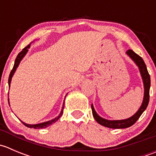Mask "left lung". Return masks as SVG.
<instances>
[{
    "instance_id": "1",
    "label": "left lung",
    "mask_w": 156,
    "mask_h": 156,
    "mask_svg": "<svg viewBox=\"0 0 156 156\" xmlns=\"http://www.w3.org/2000/svg\"><path fill=\"white\" fill-rule=\"evenodd\" d=\"M126 53L132 59H133V61L136 64V66L139 67L140 72L144 85V100H143L142 105H141V106L140 107L139 109H138V111L136 112L133 116H131V117L129 118V119H124V120L110 121L107 120V119H103V118H101L100 115H97L95 109H94V106H93V104L91 105L93 115H94V118L95 119V120L97 121L100 125L106 127H109V128H127V127L132 126V125H133V124H135V122L138 120V119L140 117V115L143 114V112L145 111L148 104H149V88H150V76H149V74L147 71V68H146L145 62H144L142 57H140L139 55H137L136 53H134L132 50H127Z\"/></svg>"
}]
</instances>
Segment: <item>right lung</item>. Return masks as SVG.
<instances>
[{
  "instance_id": "add662e5",
  "label": "right lung",
  "mask_w": 156,
  "mask_h": 156,
  "mask_svg": "<svg viewBox=\"0 0 156 156\" xmlns=\"http://www.w3.org/2000/svg\"><path fill=\"white\" fill-rule=\"evenodd\" d=\"M30 45H31V44H30L28 45L27 47H26L25 48L23 49V50H22L21 52H20V53H19L18 55H17L16 58V60H15V62H14V66H13V68H12V70H11L10 72V76H9V79H8V84H9V87H10V82H11V79H12V75H13L14 72H16V70L17 67L19 66V65H20V61L23 59V58L24 57L25 55L27 53L28 50H29V48H30ZM8 103H9V99H8ZM10 104V103H9ZM63 108H64V103H63V106H62V110H61V112L60 114L59 115L57 116V117H56L55 119H52L51 121H48V122H43V123H40V124H37V125H29V124H26L25 123V122H22V123L24 125H26V127H30V128H34V129H40V128H45V127L50 126V125H51L53 123H55V122H56V121L58 120V119H59V118L62 116V113H63Z\"/></svg>"
}]
</instances>
